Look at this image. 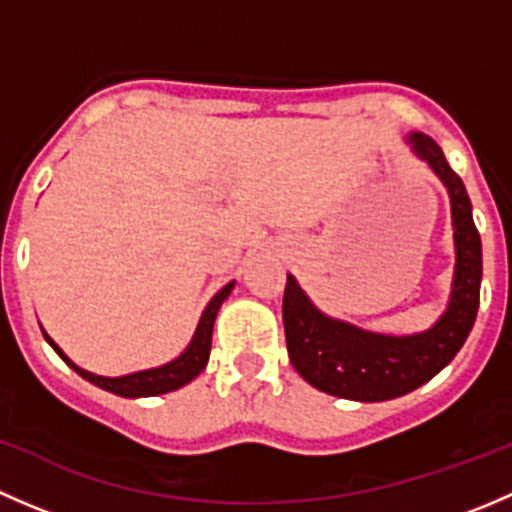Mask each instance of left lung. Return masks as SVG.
Instances as JSON below:
<instances>
[{
    "label": "left lung",
    "mask_w": 512,
    "mask_h": 512,
    "mask_svg": "<svg viewBox=\"0 0 512 512\" xmlns=\"http://www.w3.org/2000/svg\"><path fill=\"white\" fill-rule=\"evenodd\" d=\"M406 141L423 163L431 165L451 198L456 242L451 299L431 329L394 337L327 317L287 275L282 322L289 361L307 384L339 399L389 401L418 389L458 354L476 322L483 252L466 185L431 136L411 133Z\"/></svg>",
    "instance_id": "left-lung-1"
}]
</instances>
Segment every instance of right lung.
<instances>
[{
  "instance_id": "1",
  "label": "right lung",
  "mask_w": 512,
  "mask_h": 512,
  "mask_svg": "<svg viewBox=\"0 0 512 512\" xmlns=\"http://www.w3.org/2000/svg\"><path fill=\"white\" fill-rule=\"evenodd\" d=\"M232 287H235V282L225 285L213 299H210L208 307H205V312H203V317H200L193 339H190V344L185 347V352L180 356H175V359L168 361V364L156 366V369L133 371V374H126V376L91 374V371L76 366L69 356L61 352L59 344H56L54 339L44 332V329H41V332H44V339L51 344V349H54V352L59 354L61 359H64L66 364H69L71 369L81 376V379L91 381V384L98 386V389L111 391V394L123 396V399H143V396L168 394V391H175V389H180V386L190 384V381H193L195 376L205 369V364H208L210 344H213L215 317H218L220 304L225 302L227 294L232 292Z\"/></svg>"
}]
</instances>
